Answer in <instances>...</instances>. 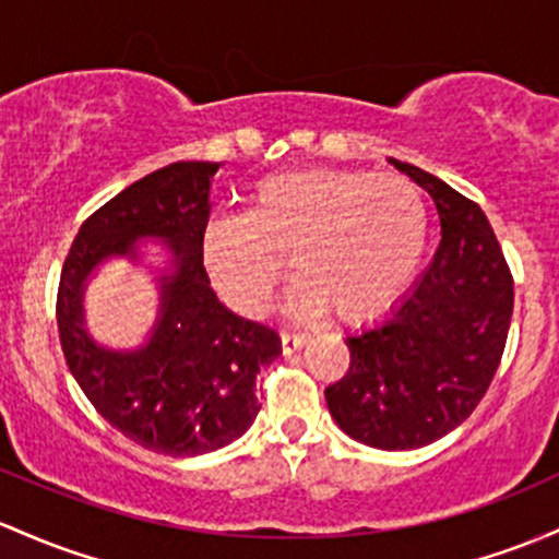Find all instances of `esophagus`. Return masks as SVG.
Here are the masks:
<instances>
[{"label": "esophagus", "mask_w": 559, "mask_h": 559, "mask_svg": "<svg viewBox=\"0 0 559 559\" xmlns=\"http://www.w3.org/2000/svg\"><path fill=\"white\" fill-rule=\"evenodd\" d=\"M305 345H308V336L305 334H297V331H284V334H281V347H284V355L297 353V349H302Z\"/></svg>", "instance_id": "1"}]
</instances>
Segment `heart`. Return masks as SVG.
I'll return each instance as SVG.
<instances>
[{
  "mask_svg": "<svg viewBox=\"0 0 559 559\" xmlns=\"http://www.w3.org/2000/svg\"><path fill=\"white\" fill-rule=\"evenodd\" d=\"M425 243L427 206L406 177L302 169L262 180L247 217L214 219L204 265L233 305L262 312L289 257L294 308L366 321L406 292Z\"/></svg>",
  "mask_w": 559,
  "mask_h": 559,
  "instance_id": "heart-1",
  "label": "heart"
}]
</instances>
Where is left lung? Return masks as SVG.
I'll return each mask as SVG.
<instances>
[{
    "label": "left lung",
    "mask_w": 559,
    "mask_h": 559,
    "mask_svg": "<svg viewBox=\"0 0 559 559\" xmlns=\"http://www.w3.org/2000/svg\"><path fill=\"white\" fill-rule=\"evenodd\" d=\"M432 195L440 243L388 318L347 336L349 369L326 388L342 432L382 451L435 443L477 408L504 353L512 273L475 201L414 164L395 162Z\"/></svg>",
    "instance_id": "left-lung-1"
}]
</instances>
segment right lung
I'll list each match as a JSON object with an SVG mask.
<instances>
[{"instance_id":"right-lung-1","label":"right lung","mask_w":559,"mask_h":559,"mask_svg":"<svg viewBox=\"0 0 559 559\" xmlns=\"http://www.w3.org/2000/svg\"><path fill=\"white\" fill-rule=\"evenodd\" d=\"M214 162L151 171L84 219L63 262L58 331L66 364L110 427L164 456H199L241 438L257 419V373L281 355L260 321L236 316L204 267ZM140 237H162L170 270L159 276V318L134 350L97 346L83 329L86 278L110 255L136 259Z\"/></svg>"}]
</instances>
